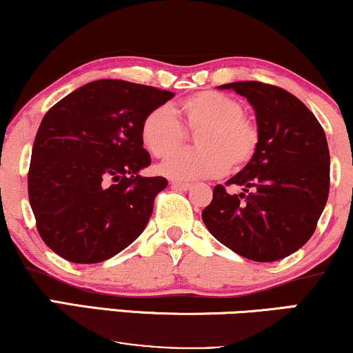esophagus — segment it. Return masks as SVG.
I'll return each mask as SVG.
<instances>
[{
  "label": "esophagus",
  "instance_id": "34e87169",
  "mask_svg": "<svg viewBox=\"0 0 353 353\" xmlns=\"http://www.w3.org/2000/svg\"><path fill=\"white\" fill-rule=\"evenodd\" d=\"M171 187L176 188V190H188L192 187L190 182H181V181H172Z\"/></svg>",
  "mask_w": 353,
  "mask_h": 353
}]
</instances>
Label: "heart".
<instances>
[{"label":"heart","mask_w":353,"mask_h":353,"mask_svg":"<svg viewBox=\"0 0 353 353\" xmlns=\"http://www.w3.org/2000/svg\"><path fill=\"white\" fill-rule=\"evenodd\" d=\"M185 130L197 132L199 150L176 154L186 141ZM141 137L153 157L176 154L161 166V172L181 181L241 170L259 145V129L243 113L241 103L217 91L192 94L172 112L166 107L152 110L142 121Z\"/></svg>","instance_id":"obj_1"}]
</instances>
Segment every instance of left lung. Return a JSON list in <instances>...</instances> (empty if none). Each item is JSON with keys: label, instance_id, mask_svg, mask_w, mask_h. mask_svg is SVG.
<instances>
[{"label": "left lung", "instance_id": "8db88e82", "mask_svg": "<svg viewBox=\"0 0 353 353\" xmlns=\"http://www.w3.org/2000/svg\"><path fill=\"white\" fill-rule=\"evenodd\" d=\"M246 97L256 112L259 145L252 160L228 179L240 196L216 185L201 212L211 235L236 254L274 262L314 235L330 193V148L314 113L285 89L261 81L219 86Z\"/></svg>", "mask_w": 353, "mask_h": 353}]
</instances>
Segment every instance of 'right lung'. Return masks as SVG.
I'll return each mask as SVG.
<instances>
[{"instance_id": "obj_1", "label": "right lung", "mask_w": 353, "mask_h": 353, "mask_svg": "<svg viewBox=\"0 0 353 353\" xmlns=\"http://www.w3.org/2000/svg\"><path fill=\"white\" fill-rule=\"evenodd\" d=\"M174 94L123 79L78 88L44 115L33 142L28 200L43 241L63 259L97 264L147 227L168 181L150 166L142 121Z\"/></svg>"}]
</instances>
